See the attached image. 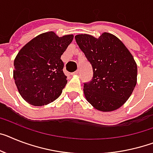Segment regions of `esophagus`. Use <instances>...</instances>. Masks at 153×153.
I'll return each instance as SVG.
<instances>
[{
  "label": "esophagus",
  "mask_w": 153,
  "mask_h": 153,
  "mask_svg": "<svg viewBox=\"0 0 153 153\" xmlns=\"http://www.w3.org/2000/svg\"><path fill=\"white\" fill-rule=\"evenodd\" d=\"M79 73H80V71H79V70H77L76 71H74V72L72 74H79Z\"/></svg>",
  "instance_id": "esophagus-1"
}]
</instances>
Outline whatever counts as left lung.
Returning a JSON list of instances; mask_svg holds the SVG:
<instances>
[{
	"label": "left lung",
	"instance_id": "8db88e82",
	"mask_svg": "<svg viewBox=\"0 0 153 153\" xmlns=\"http://www.w3.org/2000/svg\"><path fill=\"white\" fill-rule=\"evenodd\" d=\"M90 62L93 77L84 84L85 99L102 112L117 110L125 103L137 83V64L117 37L103 33L99 38L88 34L74 36Z\"/></svg>",
	"mask_w": 153,
	"mask_h": 153
}]
</instances>
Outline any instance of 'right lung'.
I'll use <instances>...</instances> for the list:
<instances>
[{
	"label": "right lung",
	"mask_w": 153,
	"mask_h": 153,
	"mask_svg": "<svg viewBox=\"0 0 153 153\" xmlns=\"http://www.w3.org/2000/svg\"><path fill=\"white\" fill-rule=\"evenodd\" d=\"M72 34L61 37L53 32L33 38L18 53L13 77L18 91L33 106H43L61 96L66 85L61 55L73 40Z\"/></svg>",
	"instance_id": "1"
}]
</instances>
